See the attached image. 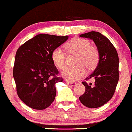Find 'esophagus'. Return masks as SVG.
<instances>
[{
	"mask_svg": "<svg viewBox=\"0 0 132 132\" xmlns=\"http://www.w3.org/2000/svg\"><path fill=\"white\" fill-rule=\"evenodd\" d=\"M66 82L68 83V84L72 86H74L75 85H76V83H75V82H70V81H66Z\"/></svg>",
	"mask_w": 132,
	"mask_h": 132,
	"instance_id": "1",
	"label": "esophagus"
}]
</instances>
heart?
<instances>
[{"label":"heart","instance_id":"heart-1","mask_svg":"<svg viewBox=\"0 0 132 132\" xmlns=\"http://www.w3.org/2000/svg\"><path fill=\"white\" fill-rule=\"evenodd\" d=\"M66 49L70 53L78 54L76 67H69L62 72V76L67 80L75 81L83 78L86 74L85 68L92 70L100 61V51L89 40L81 38H74L65 44ZM51 58L56 67L63 69L67 66L66 54L61 47H56L51 53Z\"/></svg>","mask_w":132,"mask_h":132}]
</instances>
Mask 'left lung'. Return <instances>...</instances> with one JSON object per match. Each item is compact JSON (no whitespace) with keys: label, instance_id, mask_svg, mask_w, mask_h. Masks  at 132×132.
Wrapping results in <instances>:
<instances>
[{"label":"left lung","instance_id":"8db88e82","mask_svg":"<svg viewBox=\"0 0 132 132\" xmlns=\"http://www.w3.org/2000/svg\"><path fill=\"white\" fill-rule=\"evenodd\" d=\"M81 37L93 40L100 51V61L94 71L86 81L94 79V84L83 81L85 92L79 97L83 105L90 109L103 106L112 99L119 78V57L116 48L106 36L96 31L82 34Z\"/></svg>","mask_w":132,"mask_h":132}]
</instances>
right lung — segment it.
<instances>
[{
	"label": "right lung",
	"instance_id": "add662e5",
	"mask_svg": "<svg viewBox=\"0 0 132 132\" xmlns=\"http://www.w3.org/2000/svg\"><path fill=\"white\" fill-rule=\"evenodd\" d=\"M69 38L68 36L40 34L19 47L14 63L13 78L19 98L29 107L44 110L55 99L58 77L51 53Z\"/></svg>",
	"mask_w": 132,
	"mask_h": 132
}]
</instances>
